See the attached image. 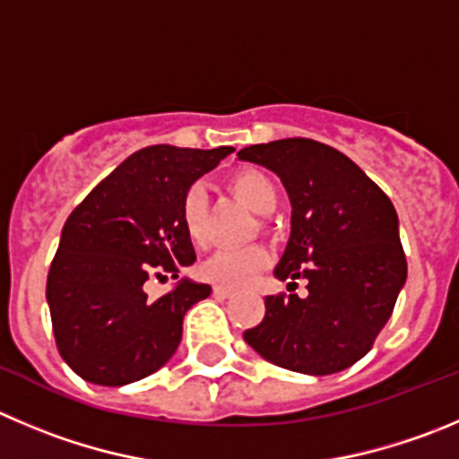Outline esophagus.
I'll use <instances>...</instances> for the list:
<instances>
[{
    "label": "esophagus",
    "instance_id": "34e87169",
    "mask_svg": "<svg viewBox=\"0 0 459 459\" xmlns=\"http://www.w3.org/2000/svg\"><path fill=\"white\" fill-rule=\"evenodd\" d=\"M213 295H216V298L227 299V298H232L234 290L232 288H225V286H213Z\"/></svg>",
    "mask_w": 459,
    "mask_h": 459
}]
</instances>
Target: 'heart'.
Instances as JSON below:
<instances>
[{
	"label": "heart",
	"mask_w": 459,
	"mask_h": 459,
	"mask_svg": "<svg viewBox=\"0 0 459 459\" xmlns=\"http://www.w3.org/2000/svg\"><path fill=\"white\" fill-rule=\"evenodd\" d=\"M234 194L255 209L256 213H270L279 203V191L273 178L259 169H241L230 178ZM180 222L189 241L203 243L207 237V194L203 185L185 191L180 203ZM268 264V252L261 246L218 247L200 264V274L207 281L225 288H241L256 277Z\"/></svg>",
	"instance_id": "b5f03b06"
}]
</instances>
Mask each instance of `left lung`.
<instances>
[{
  "instance_id": "obj_1",
  "label": "left lung",
  "mask_w": 459,
  "mask_h": 459,
  "mask_svg": "<svg viewBox=\"0 0 459 459\" xmlns=\"http://www.w3.org/2000/svg\"><path fill=\"white\" fill-rule=\"evenodd\" d=\"M277 173L290 200V237L274 277L308 295H268L243 333L268 363L311 377L342 372L372 349L408 277L394 204L347 155L313 139L238 151Z\"/></svg>"
}]
</instances>
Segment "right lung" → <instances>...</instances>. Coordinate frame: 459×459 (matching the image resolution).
I'll return each instance as SVG.
<instances>
[{
    "label": "right lung",
    "instance_id": "add662e5",
    "mask_svg": "<svg viewBox=\"0 0 459 459\" xmlns=\"http://www.w3.org/2000/svg\"><path fill=\"white\" fill-rule=\"evenodd\" d=\"M232 146L160 143L133 152L69 213L47 277V304L65 363L94 385L119 387L167 365L182 320L212 286L182 277L151 299L148 277H180L195 261L180 203Z\"/></svg>",
    "mask_w": 459,
    "mask_h": 459
}]
</instances>
